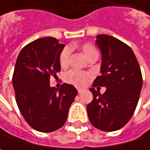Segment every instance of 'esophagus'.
<instances>
[{"mask_svg": "<svg viewBox=\"0 0 150 150\" xmlns=\"http://www.w3.org/2000/svg\"><path fill=\"white\" fill-rule=\"evenodd\" d=\"M77 91H78V93H79V94L82 92V90H81V89H77Z\"/></svg>", "mask_w": 150, "mask_h": 150, "instance_id": "esophagus-1", "label": "esophagus"}]
</instances>
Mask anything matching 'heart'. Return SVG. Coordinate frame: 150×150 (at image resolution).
I'll use <instances>...</instances> for the list:
<instances>
[{"label":"heart","instance_id":"heart-1","mask_svg":"<svg viewBox=\"0 0 150 150\" xmlns=\"http://www.w3.org/2000/svg\"><path fill=\"white\" fill-rule=\"evenodd\" d=\"M81 48L88 59H90L91 57H92L94 55H98L97 49L91 44L84 43L82 45ZM70 54H71L70 47L66 46L62 49V51L60 52L59 56V63L61 67H66L68 65ZM89 77H90V74L88 73L80 71V70H76V69L69 70L68 72H67L65 74V76H64L65 81L67 83L74 84L76 86H83L88 82Z\"/></svg>","mask_w":150,"mask_h":150}]
</instances>
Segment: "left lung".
Returning a JSON list of instances; mask_svg holds the SVG:
<instances>
[{
	"mask_svg": "<svg viewBox=\"0 0 150 150\" xmlns=\"http://www.w3.org/2000/svg\"><path fill=\"white\" fill-rule=\"evenodd\" d=\"M96 44L102 54L101 76L92 86L105 87L104 94L91 88L93 100L87 105L93 127L112 132L123 127L133 116L142 87L140 65L133 50L118 38L101 34Z\"/></svg>",
	"mask_w": 150,
	"mask_h": 150,
	"instance_id": "obj_1",
	"label": "left lung"
}]
</instances>
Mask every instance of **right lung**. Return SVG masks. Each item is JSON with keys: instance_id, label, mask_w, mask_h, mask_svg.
I'll use <instances>...</instances> for the list:
<instances>
[{"instance_id": "1", "label": "right lung", "mask_w": 150, "mask_h": 150, "mask_svg": "<svg viewBox=\"0 0 150 150\" xmlns=\"http://www.w3.org/2000/svg\"><path fill=\"white\" fill-rule=\"evenodd\" d=\"M64 46L55 38H38L21 50L16 62L12 78L16 101L25 121L38 132L62 127L78 93L67 83L59 91L50 86V77L60 71L59 56Z\"/></svg>"}]
</instances>
